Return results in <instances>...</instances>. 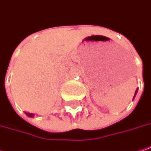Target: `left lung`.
<instances>
[{"label":"left lung","instance_id":"left-lung-1","mask_svg":"<svg viewBox=\"0 0 151 151\" xmlns=\"http://www.w3.org/2000/svg\"><path fill=\"white\" fill-rule=\"evenodd\" d=\"M136 93H137V91H136V92H135V95H136Z\"/></svg>","mask_w":151,"mask_h":151}]
</instances>
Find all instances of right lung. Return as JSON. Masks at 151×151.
<instances>
[{"label":"right lung","instance_id":"obj_1","mask_svg":"<svg viewBox=\"0 0 151 151\" xmlns=\"http://www.w3.org/2000/svg\"><path fill=\"white\" fill-rule=\"evenodd\" d=\"M25 114H26V115H27V116H29V117H32V116H33V114H29V113H25Z\"/></svg>","mask_w":151,"mask_h":151}]
</instances>
